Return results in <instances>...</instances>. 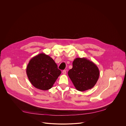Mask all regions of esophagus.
<instances>
[{
  "mask_svg": "<svg viewBox=\"0 0 126 126\" xmlns=\"http://www.w3.org/2000/svg\"><path fill=\"white\" fill-rule=\"evenodd\" d=\"M62 73L64 74V75H65L66 74V70H63V71H62Z\"/></svg>",
  "mask_w": 126,
  "mask_h": 126,
  "instance_id": "obj_1",
  "label": "esophagus"
}]
</instances>
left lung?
I'll list each match as a JSON object with an SVG mask.
<instances>
[{"instance_id": "left-lung-1", "label": "left lung", "mask_w": 126, "mask_h": 126, "mask_svg": "<svg viewBox=\"0 0 126 126\" xmlns=\"http://www.w3.org/2000/svg\"><path fill=\"white\" fill-rule=\"evenodd\" d=\"M75 88L79 91L92 89L96 84L100 71L97 66L86 58H77L73 62V67L68 72Z\"/></svg>"}]
</instances>
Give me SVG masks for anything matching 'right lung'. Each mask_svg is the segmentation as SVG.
<instances>
[{
  "label": "right lung",
  "instance_id": "add662e5",
  "mask_svg": "<svg viewBox=\"0 0 126 126\" xmlns=\"http://www.w3.org/2000/svg\"><path fill=\"white\" fill-rule=\"evenodd\" d=\"M61 73L55 61L44 53L31 58L26 68V74L32 85L44 91L52 87Z\"/></svg>",
  "mask_w": 126,
  "mask_h": 126
}]
</instances>
